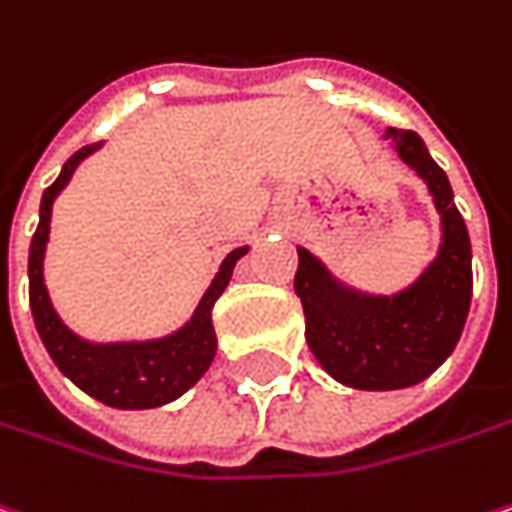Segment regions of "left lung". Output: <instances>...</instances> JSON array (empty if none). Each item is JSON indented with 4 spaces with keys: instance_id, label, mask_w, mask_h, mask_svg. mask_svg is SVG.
Listing matches in <instances>:
<instances>
[{
    "instance_id": "1",
    "label": "left lung",
    "mask_w": 512,
    "mask_h": 512,
    "mask_svg": "<svg viewBox=\"0 0 512 512\" xmlns=\"http://www.w3.org/2000/svg\"><path fill=\"white\" fill-rule=\"evenodd\" d=\"M387 140L433 194L441 214L438 257L398 295L349 289L303 246L295 272L306 344L335 381L355 389H404L430 378L456 349L473 298L470 234L447 174L415 131L389 128Z\"/></svg>"
}]
</instances>
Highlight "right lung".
<instances>
[{
    "mask_svg": "<svg viewBox=\"0 0 512 512\" xmlns=\"http://www.w3.org/2000/svg\"><path fill=\"white\" fill-rule=\"evenodd\" d=\"M102 143L79 148L74 157L62 166L59 177L42 194L39 206V226L31 240L28 255V292H31V312L42 344L65 378H71L82 392L97 398L117 410H151L163 407L168 401L180 398L189 387H194L203 372L209 369L217 352V335L212 326L214 300L223 295L234 272V263L249 252V246H240L226 255L220 263V272L214 275L212 286L200 298L191 321L171 332L166 338L154 341H120V344H91L74 335L65 323L59 321L51 306L45 278H42V260L51 232V209L59 191L68 186L77 166L94 154Z\"/></svg>",
    "mask_w": 512,
    "mask_h": 512,
    "instance_id": "right-lung-1",
    "label": "right lung"
}]
</instances>
